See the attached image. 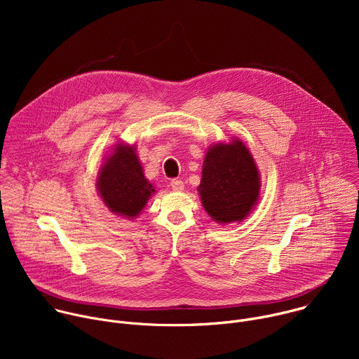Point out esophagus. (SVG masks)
Instances as JSON below:
<instances>
[{
  "mask_svg": "<svg viewBox=\"0 0 359 359\" xmlns=\"http://www.w3.org/2000/svg\"><path fill=\"white\" fill-rule=\"evenodd\" d=\"M170 186H172V189H173L175 191H182V190H184V183H183L182 180H179V179H173V180L170 182Z\"/></svg>",
  "mask_w": 359,
  "mask_h": 359,
  "instance_id": "esophagus-1",
  "label": "esophagus"
}]
</instances>
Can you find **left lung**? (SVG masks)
Wrapping results in <instances>:
<instances>
[{
  "label": "left lung",
  "mask_w": 359,
  "mask_h": 359,
  "mask_svg": "<svg viewBox=\"0 0 359 359\" xmlns=\"http://www.w3.org/2000/svg\"><path fill=\"white\" fill-rule=\"evenodd\" d=\"M260 186L259 169L240 139L210 146L197 190L204 210L216 223L243 222L259 201Z\"/></svg>",
  "instance_id": "1"
}]
</instances>
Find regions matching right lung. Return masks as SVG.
<instances>
[{
	"instance_id": "right-lung-1",
	"label": "right lung",
	"mask_w": 359,
	"mask_h": 359,
	"mask_svg": "<svg viewBox=\"0 0 359 359\" xmlns=\"http://www.w3.org/2000/svg\"><path fill=\"white\" fill-rule=\"evenodd\" d=\"M96 187L105 206L115 215L135 219L144 209L155 187L144 177L135 144L116 143L99 169Z\"/></svg>"
}]
</instances>
